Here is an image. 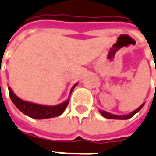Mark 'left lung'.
<instances>
[{
  "instance_id": "obj_1",
  "label": "left lung",
  "mask_w": 156,
  "mask_h": 156,
  "mask_svg": "<svg viewBox=\"0 0 156 156\" xmlns=\"http://www.w3.org/2000/svg\"><path fill=\"white\" fill-rule=\"evenodd\" d=\"M144 104H145V103H143L140 107H138V108H137L136 110H135L134 111H132V112H130L129 114H127V115H115V114H111V113H109V112H107V111H105V110H100L99 112H100V114L103 115L104 117H105V118H109V119H119V120H127V119H129V118L132 117V116L135 115V114H136L138 111H140L141 109L143 107Z\"/></svg>"
}]
</instances>
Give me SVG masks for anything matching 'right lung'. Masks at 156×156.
I'll return each mask as SVG.
<instances>
[{
  "mask_svg": "<svg viewBox=\"0 0 156 156\" xmlns=\"http://www.w3.org/2000/svg\"><path fill=\"white\" fill-rule=\"evenodd\" d=\"M77 84L78 83H75L72 87L70 94H72L73 90L77 86ZM8 91H9L10 98L14 103V105L22 113H24L25 115H28L34 119H46V118H51V117L60 115L65 111L70 101V98H68L67 100H66L65 102H63L59 105H52V106L39 105V104H34V103L25 101L20 98L19 97H17L14 94L13 90L10 88V86H8Z\"/></svg>",
  "mask_w": 156,
  "mask_h": 156,
  "instance_id": "right-lung-1",
  "label": "right lung"
}]
</instances>
